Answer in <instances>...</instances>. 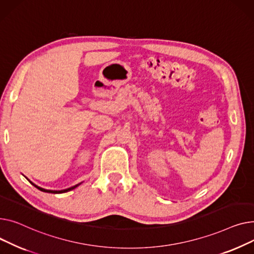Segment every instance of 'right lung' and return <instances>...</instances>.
<instances>
[{
	"instance_id": "1",
	"label": "right lung",
	"mask_w": 254,
	"mask_h": 254,
	"mask_svg": "<svg viewBox=\"0 0 254 254\" xmlns=\"http://www.w3.org/2000/svg\"><path fill=\"white\" fill-rule=\"evenodd\" d=\"M31 183V182H29ZM34 187H36L38 190H42V191H46V192H51V193H63V192H66V191H68V190H73L74 188H77L78 186H80L81 184H78V185H76V186H73V187H71V188H68V189H66V190H45V189H42V188H40V187H38V186H36L35 184H33V183H31Z\"/></svg>"
}]
</instances>
